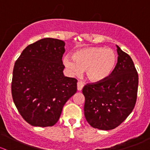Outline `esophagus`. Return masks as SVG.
<instances>
[{"instance_id": "esophagus-1", "label": "esophagus", "mask_w": 150, "mask_h": 150, "mask_svg": "<svg viewBox=\"0 0 150 150\" xmlns=\"http://www.w3.org/2000/svg\"><path fill=\"white\" fill-rule=\"evenodd\" d=\"M77 88H78V91H81L83 88V83L81 81H78V83H77Z\"/></svg>"}]
</instances>
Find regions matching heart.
Returning <instances> with one entry per match:
<instances>
[{
	"instance_id": "heart-1",
	"label": "heart",
	"mask_w": 150,
	"mask_h": 150,
	"mask_svg": "<svg viewBox=\"0 0 150 150\" xmlns=\"http://www.w3.org/2000/svg\"><path fill=\"white\" fill-rule=\"evenodd\" d=\"M72 60L66 57L64 66L72 75H78L85 69L86 77L92 83L102 82L110 77L117 64V56L110 48L87 47L76 51Z\"/></svg>"
}]
</instances>
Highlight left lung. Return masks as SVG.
<instances>
[{
	"label": "left lung",
	"instance_id": "1",
	"mask_svg": "<svg viewBox=\"0 0 150 150\" xmlns=\"http://www.w3.org/2000/svg\"><path fill=\"white\" fill-rule=\"evenodd\" d=\"M117 63L110 78L83 88L84 115L93 128L108 131L121 124L137 102L139 76L131 57L117 46Z\"/></svg>",
	"mask_w": 150,
	"mask_h": 150
}]
</instances>
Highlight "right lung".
<instances>
[{
    "mask_svg": "<svg viewBox=\"0 0 150 150\" xmlns=\"http://www.w3.org/2000/svg\"><path fill=\"white\" fill-rule=\"evenodd\" d=\"M64 46L59 39H41L27 46L15 62L12 98L24 120L33 126L55 125L77 91L78 81L63 73Z\"/></svg>",
    "mask_w": 150,
    "mask_h": 150,
    "instance_id": "add662e5",
    "label": "right lung"
}]
</instances>
